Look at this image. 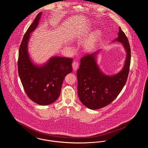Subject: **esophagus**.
I'll use <instances>...</instances> for the list:
<instances>
[{
    "label": "esophagus",
    "instance_id": "obj_1",
    "mask_svg": "<svg viewBox=\"0 0 148 148\" xmlns=\"http://www.w3.org/2000/svg\"><path fill=\"white\" fill-rule=\"evenodd\" d=\"M78 66H79L78 62L77 61H74L72 64V66H73V70H74V71L77 70V69L78 68Z\"/></svg>",
    "mask_w": 148,
    "mask_h": 148
}]
</instances>
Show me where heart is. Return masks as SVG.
<instances>
[{
  "label": "heart",
  "instance_id": "heart-1",
  "mask_svg": "<svg viewBox=\"0 0 148 148\" xmlns=\"http://www.w3.org/2000/svg\"><path fill=\"white\" fill-rule=\"evenodd\" d=\"M101 31L100 29H96L91 33L87 39L84 46V48L86 50L90 51L94 47L101 38ZM79 33H77V35H79Z\"/></svg>",
  "mask_w": 148,
  "mask_h": 148
}]
</instances>
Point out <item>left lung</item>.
<instances>
[{
  "label": "left lung",
  "instance_id": "1",
  "mask_svg": "<svg viewBox=\"0 0 148 148\" xmlns=\"http://www.w3.org/2000/svg\"><path fill=\"white\" fill-rule=\"evenodd\" d=\"M117 41L123 46L125 52V64L122 69L113 75L105 74L97 63L100 50L80 59L79 69L77 72L78 93L81 102L87 108L96 110L105 107L118 96L125 85L131 62V48L128 40L121 28L119 27Z\"/></svg>",
  "mask_w": 148,
  "mask_h": 148
}]
</instances>
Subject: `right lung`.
<instances>
[{
	"label": "right lung",
	"instance_id": "add662e5",
	"mask_svg": "<svg viewBox=\"0 0 148 148\" xmlns=\"http://www.w3.org/2000/svg\"><path fill=\"white\" fill-rule=\"evenodd\" d=\"M42 13L38 14L23 36L18 52V72L29 99L39 105H48L58 98L65 76L73 70V59L54 56L41 65L33 62L28 52V43L30 34L39 24Z\"/></svg>",
	"mask_w": 148,
	"mask_h": 148
}]
</instances>
